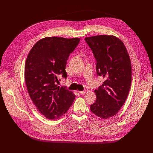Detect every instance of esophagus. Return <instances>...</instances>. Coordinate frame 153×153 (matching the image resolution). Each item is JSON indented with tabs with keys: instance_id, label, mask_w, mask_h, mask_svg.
I'll return each instance as SVG.
<instances>
[{
	"instance_id": "34e87169",
	"label": "esophagus",
	"mask_w": 153,
	"mask_h": 153,
	"mask_svg": "<svg viewBox=\"0 0 153 153\" xmlns=\"http://www.w3.org/2000/svg\"><path fill=\"white\" fill-rule=\"evenodd\" d=\"M79 93L81 94H84L86 93V91L85 90V91H79Z\"/></svg>"
}]
</instances>
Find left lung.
I'll return each instance as SVG.
<instances>
[{
	"label": "left lung",
	"instance_id": "1",
	"mask_svg": "<svg viewBox=\"0 0 153 153\" xmlns=\"http://www.w3.org/2000/svg\"><path fill=\"white\" fill-rule=\"evenodd\" d=\"M85 41L93 52L97 76L105 81L94 92L95 102L91 105L93 114L103 119L116 115L129 93L131 65L123 43L115 36L87 37Z\"/></svg>",
	"mask_w": 153,
	"mask_h": 153
}]
</instances>
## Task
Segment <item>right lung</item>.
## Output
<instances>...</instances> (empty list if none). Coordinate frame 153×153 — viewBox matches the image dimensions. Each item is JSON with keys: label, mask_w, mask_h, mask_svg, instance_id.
Listing matches in <instances>:
<instances>
[{"label": "right lung", "mask_w": 153, "mask_h": 153, "mask_svg": "<svg viewBox=\"0 0 153 153\" xmlns=\"http://www.w3.org/2000/svg\"><path fill=\"white\" fill-rule=\"evenodd\" d=\"M80 42L78 38L46 37L31 48L25 62V79L30 97L40 113L51 120L66 114L75 99L66 87L59 88L58 76L66 79L70 54Z\"/></svg>", "instance_id": "obj_1"}]
</instances>
